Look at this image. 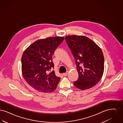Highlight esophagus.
<instances>
[{
	"label": "esophagus",
	"mask_w": 123,
	"mask_h": 123,
	"mask_svg": "<svg viewBox=\"0 0 123 123\" xmlns=\"http://www.w3.org/2000/svg\"><path fill=\"white\" fill-rule=\"evenodd\" d=\"M68 71H67V72H65V73H64L63 74V75L64 76H66L68 75Z\"/></svg>",
	"instance_id": "34e87169"
}]
</instances>
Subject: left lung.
Segmentation results:
<instances>
[{
	"mask_svg": "<svg viewBox=\"0 0 123 123\" xmlns=\"http://www.w3.org/2000/svg\"><path fill=\"white\" fill-rule=\"evenodd\" d=\"M65 39L75 59L79 76L74 85L81 90L93 87L104 72V58L101 49L85 36H67Z\"/></svg>",
	"mask_w": 123,
	"mask_h": 123,
	"instance_id": "left-lung-1",
	"label": "left lung"
}]
</instances>
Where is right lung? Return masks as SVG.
I'll use <instances>...</instances> for the list:
<instances>
[{"instance_id": "obj_1", "label": "right lung", "mask_w": 123, "mask_h": 123, "mask_svg": "<svg viewBox=\"0 0 123 123\" xmlns=\"http://www.w3.org/2000/svg\"><path fill=\"white\" fill-rule=\"evenodd\" d=\"M64 37H48L37 40L24 52L22 57V71L24 79L39 92H53L57 88L60 77L56 76L52 57Z\"/></svg>"}]
</instances>
